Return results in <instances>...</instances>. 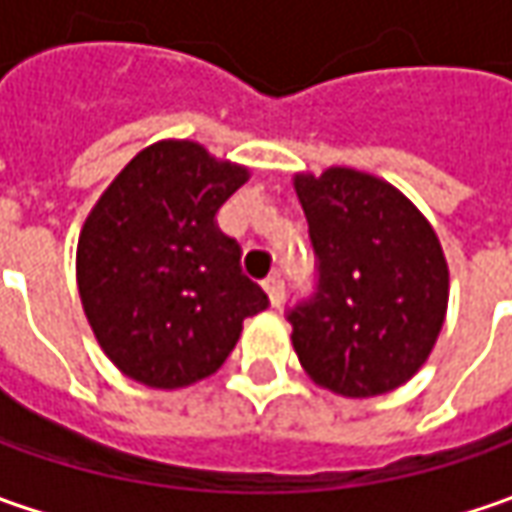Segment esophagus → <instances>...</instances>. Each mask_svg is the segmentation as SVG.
Returning a JSON list of instances; mask_svg holds the SVG:
<instances>
[{"label":"esophagus","instance_id":"34e87169","mask_svg":"<svg viewBox=\"0 0 512 512\" xmlns=\"http://www.w3.org/2000/svg\"><path fill=\"white\" fill-rule=\"evenodd\" d=\"M265 293L267 299H270V305L279 307L285 302V282H282V276L279 273H273V276H267L265 279Z\"/></svg>","mask_w":512,"mask_h":512}]
</instances>
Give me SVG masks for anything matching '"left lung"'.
<instances>
[{
    "mask_svg": "<svg viewBox=\"0 0 512 512\" xmlns=\"http://www.w3.org/2000/svg\"><path fill=\"white\" fill-rule=\"evenodd\" d=\"M319 256L316 296L293 307L290 342L305 373L347 399L410 382L447 316L442 242L399 187L356 168L293 176Z\"/></svg>",
    "mask_w": 512,
    "mask_h": 512,
    "instance_id": "1",
    "label": "left lung"
}]
</instances>
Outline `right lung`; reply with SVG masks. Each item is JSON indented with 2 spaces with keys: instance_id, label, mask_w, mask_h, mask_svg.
<instances>
[{
  "instance_id": "add662e5",
  "label": "right lung",
  "mask_w": 512,
  "mask_h": 512,
  "mask_svg": "<svg viewBox=\"0 0 512 512\" xmlns=\"http://www.w3.org/2000/svg\"><path fill=\"white\" fill-rule=\"evenodd\" d=\"M250 168L190 139L139 150L90 207L76 245V285L110 362L153 390L216 373L267 307L242 276V250L216 213Z\"/></svg>"
}]
</instances>
